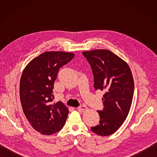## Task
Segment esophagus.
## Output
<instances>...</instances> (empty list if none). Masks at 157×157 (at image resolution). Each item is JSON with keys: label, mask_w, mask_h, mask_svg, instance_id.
<instances>
[{"label": "esophagus", "mask_w": 157, "mask_h": 157, "mask_svg": "<svg viewBox=\"0 0 157 157\" xmlns=\"http://www.w3.org/2000/svg\"><path fill=\"white\" fill-rule=\"evenodd\" d=\"M87 109V106L86 105H82V106H79V107L78 108V110L79 112H84Z\"/></svg>", "instance_id": "obj_1"}]
</instances>
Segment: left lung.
<instances>
[{
  "mask_svg": "<svg viewBox=\"0 0 157 157\" xmlns=\"http://www.w3.org/2000/svg\"><path fill=\"white\" fill-rule=\"evenodd\" d=\"M82 54L92 68L94 89L105 92L104 109L98 111L99 124L91 127V130L99 136L111 135L121 126L131 108L134 91L131 69L126 62L107 50Z\"/></svg>",
  "mask_w": 157,
  "mask_h": 157,
  "instance_id": "8db88e82",
  "label": "left lung"
}]
</instances>
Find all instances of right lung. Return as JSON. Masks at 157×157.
<instances>
[{"mask_svg":"<svg viewBox=\"0 0 157 157\" xmlns=\"http://www.w3.org/2000/svg\"><path fill=\"white\" fill-rule=\"evenodd\" d=\"M74 56L62 51L45 52L23 70L19 85L23 111L33 128L43 135L55 134L65 125L68 109L61 101L52 103V90L59 70Z\"/></svg>","mask_w":157,"mask_h":157,"instance_id":"add662e5","label":"right lung"}]
</instances>
